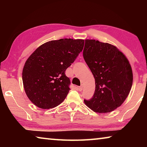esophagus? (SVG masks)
Masks as SVG:
<instances>
[{"label": "esophagus", "instance_id": "esophagus-1", "mask_svg": "<svg viewBox=\"0 0 147 147\" xmlns=\"http://www.w3.org/2000/svg\"><path fill=\"white\" fill-rule=\"evenodd\" d=\"M78 89H79V91L82 90V89H83V85H82V86H80V87H78Z\"/></svg>", "mask_w": 147, "mask_h": 147}]
</instances>
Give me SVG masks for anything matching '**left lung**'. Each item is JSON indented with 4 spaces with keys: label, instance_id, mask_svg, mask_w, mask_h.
I'll return each instance as SVG.
<instances>
[{
    "label": "left lung",
    "instance_id": "1",
    "mask_svg": "<svg viewBox=\"0 0 147 147\" xmlns=\"http://www.w3.org/2000/svg\"><path fill=\"white\" fill-rule=\"evenodd\" d=\"M84 58L95 80L93 98L84 103L94 112L113 111L128 96L133 73L128 58L117 47L94 39H86Z\"/></svg>",
    "mask_w": 147,
    "mask_h": 147
}]
</instances>
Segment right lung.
Returning <instances> with one entry per match:
<instances>
[{
  "mask_svg": "<svg viewBox=\"0 0 147 147\" xmlns=\"http://www.w3.org/2000/svg\"><path fill=\"white\" fill-rule=\"evenodd\" d=\"M84 39H60L42 44L28 57L22 73L24 91L41 109L59 105L69 93L65 71L82 52Z\"/></svg>",
  "mask_w": 147,
  "mask_h": 147,
  "instance_id": "add662e5",
  "label": "right lung"
}]
</instances>
